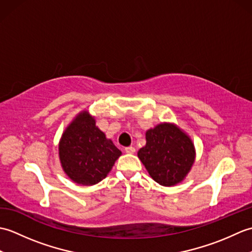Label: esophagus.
<instances>
[{
  "label": "esophagus",
  "mask_w": 252,
  "mask_h": 252,
  "mask_svg": "<svg viewBox=\"0 0 252 252\" xmlns=\"http://www.w3.org/2000/svg\"><path fill=\"white\" fill-rule=\"evenodd\" d=\"M125 152H126V154H134V153H135V148L132 147V146L126 147V148H125Z\"/></svg>",
  "instance_id": "obj_1"
}]
</instances>
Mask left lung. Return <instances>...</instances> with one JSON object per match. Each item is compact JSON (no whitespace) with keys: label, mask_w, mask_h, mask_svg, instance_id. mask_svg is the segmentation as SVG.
<instances>
[{"label":"left lung","mask_w":252,"mask_h":252,"mask_svg":"<svg viewBox=\"0 0 252 252\" xmlns=\"http://www.w3.org/2000/svg\"><path fill=\"white\" fill-rule=\"evenodd\" d=\"M154 181L162 186L181 183L195 161L190 137L172 123H160L146 131V145L137 153Z\"/></svg>","instance_id":"1"}]
</instances>
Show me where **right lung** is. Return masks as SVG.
I'll list each match as a JSON object with an SVG mask.
<instances>
[{"label": "right lung", "instance_id": "obj_1", "mask_svg": "<svg viewBox=\"0 0 252 252\" xmlns=\"http://www.w3.org/2000/svg\"><path fill=\"white\" fill-rule=\"evenodd\" d=\"M121 154L87 110L74 118L60 142L63 170L79 185L91 186L105 179Z\"/></svg>", "mask_w": 252, "mask_h": 252}]
</instances>
